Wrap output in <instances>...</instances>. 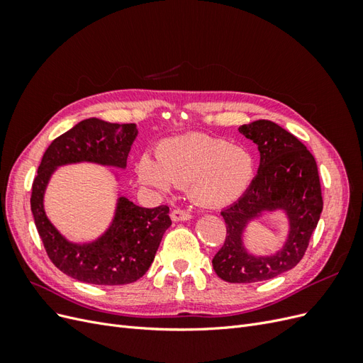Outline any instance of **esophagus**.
<instances>
[{"mask_svg": "<svg viewBox=\"0 0 363 363\" xmlns=\"http://www.w3.org/2000/svg\"><path fill=\"white\" fill-rule=\"evenodd\" d=\"M191 218H192V215L188 211H182V208H174V211L171 212V219L175 223L188 221V219H191Z\"/></svg>", "mask_w": 363, "mask_h": 363, "instance_id": "esophagus-1", "label": "esophagus"}]
</instances>
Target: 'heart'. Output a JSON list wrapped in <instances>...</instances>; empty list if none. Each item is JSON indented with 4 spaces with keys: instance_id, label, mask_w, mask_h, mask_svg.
<instances>
[{
    "instance_id": "1",
    "label": "heart",
    "mask_w": 363,
    "mask_h": 363,
    "mask_svg": "<svg viewBox=\"0 0 363 363\" xmlns=\"http://www.w3.org/2000/svg\"><path fill=\"white\" fill-rule=\"evenodd\" d=\"M142 184L168 192L171 184L188 186L191 199L204 207H224L238 201L255 177V159L242 147L224 139L189 133L162 142L156 160L138 162Z\"/></svg>"
}]
</instances>
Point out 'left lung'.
<instances>
[{
    "instance_id": "8db88e82",
    "label": "left lung",
    "mask_w": 363,
    "mask_h": 363,
    "mask_svg": "<svg viewBox=\"0 0 363 363\" xmlns=\"http://www.w3.org/2000/svg\"><path fill=\"white\" fill-rule=\"evenodd\" d=\"M257 145L256 177L240 199L221 212L227 236L212 263L228 283L269 280L292 269L304 256L323 212L318 167L311 151L289 131L268 119L239 127ZM281 211L289 221L284 245L272 255H255L245 245L247 225L265 213Z\"/></svg>"
}]
</instances>
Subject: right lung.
<instances>
[{
    "mask_svg": "<svg viewBox=\"0 0 363 363\" xmlns=\"http://www.w3.org/2000/svg\"><path fill=\"white\" fill-rule=\"evenodd\" d=\"M138 135L136 124H112L89 118L54 139L42 157L31 188V213L48 257L75 280L108 286L136 281L151 267L163 233L171 225L169 207H140L119 192L111 224L89 242L69 240L47 216L43 199L57 168L95 163L125 169ZM111 172L119 180L116 171Z\"/></svg>",
    "mask_w": 363,
    "mask_h": 363,
    "instance_id": "1",
    "label": "right lung"
}]
</instances>
